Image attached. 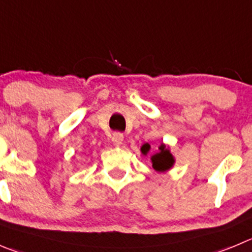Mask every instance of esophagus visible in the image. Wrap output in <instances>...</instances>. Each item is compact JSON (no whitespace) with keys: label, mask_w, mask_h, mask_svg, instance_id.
Segmentation results:
<instances>
[{"label":"esophagus","mask_w":252,"mask_h":252,"mask_svg":"<svg viewBox=\"0 0 252 252\" xmlns=\"http://www.w3.org/2000/svg\"><path fill=\"white\" fill-rule=\"evenodd\" d=\"M123 140H124V135L122 133H114L112 135V142L115 147H121L123 144Z\"/></svg>","instance_id":"esophagus-1"}]
</instances>
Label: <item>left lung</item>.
Here are the masks:
<instances>
[{
    "instance_id": "8db88e82",
    "label": "left lung",
    "mask_w": 252,
    "mask_h": 252,
    "mask_svg": "<svg viewBox=\"0 0 252 252\" xmlns=\"http://www.w3.org/2000/svg\"><path fill=\"white\" fill-rule=\"evenodd\" d=\"M158 149V153H155L154 155L150 157L152 166L158 173H165V171L170 170L173 168L174 164H175V158H174V155L170 153L169 145H165L164 143H161ZM140 150H142L143 155H147L150 150V144L147 143V144H144L140 148Z\"/></svg>"
}]
</instances>
